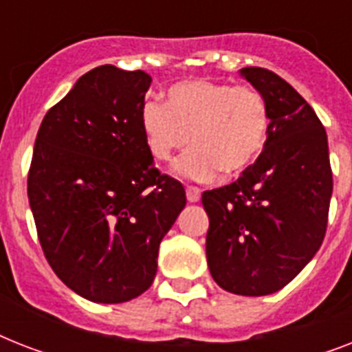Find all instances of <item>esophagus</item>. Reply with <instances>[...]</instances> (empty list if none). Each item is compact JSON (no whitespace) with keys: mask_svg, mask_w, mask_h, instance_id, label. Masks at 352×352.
Instances as JSON below:
<instances>
[{"mask_svg":"<svg viewBox=\"0 0 352 352\" xmlns=\"http://www.w3.org/2000/svg\"><path fill=\"white\" fill-rule=\"evenodd\" d=\"M186 199L188 203H197L201 199V190L195 186H186Z\"/></svg>","mask_w":352,"mask_h":352,"instance_id":"esophagus-1","label":"esophagus"}]
</instances>
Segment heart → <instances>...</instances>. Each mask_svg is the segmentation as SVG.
Wrapping results in <instances>:
<instances>
[{
  "mask_svg": "<svg viewBox=\"0 0 352 352\" xmlns=\"http://www.w3.org/2000/svg\"><path fill=\"white\" fill-rule=\"evenodd\" d=\"M138 124L149 155L168 162L190 144L193 149L177 160L175 171L193 181H212L223 171L241 175L261 155L270 131V109L254 87L212 80H184L168 89V104L146 100Z\"/></svg>",
  "mask_w": 352,
  "mask_h": 352,
  "instance_id": "b5f03b06",
  "label": "heart"
}]
</instances>
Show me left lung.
Wrapping results in <instances>:
<instances>
[{"label": "left lung", "instance_id": "obj_1", "mask_svg": "<svg viewBox=\"0 0 352 352\" xmlns=\"http://www.w3.org/2000/svg\"><path fill=\"white\" fill-rule=\"evenodd\" d=\"M239 74L265 96L270 131L237 181L203 193L206 259L221 289L267 296L290 283L322 246L333 171L325 127L305 98L268 69Z\"/></svg>", "mask_w": 352, "mask_h": 352}]
</instances>
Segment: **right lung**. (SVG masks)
<instances>
[{"mask_svg": "<svg viewBox=\"0 0 352 352\" xmlns=\"http://www.w3.org/2000/svg\"><path fill=\"white\" fill-rule=\"evenodd\" d=\"M144 71L100 65L51 107L36 137L27 193L47 261L95 303H124L151 287L162 237L186 192L160 175L138 111Z\"/></svg>", "mask_w": 352, "mask_h": 352, "instance_id": "right-lung-1", "label": "right lung"}]
</instances>
